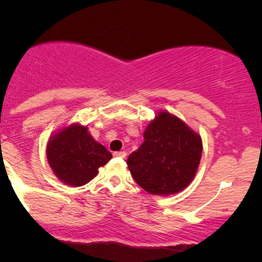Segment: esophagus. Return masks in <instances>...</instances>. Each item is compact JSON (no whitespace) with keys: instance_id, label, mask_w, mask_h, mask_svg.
<instances>
[{"instance_id":"esophagus-1","label":"esophagus","mask_w":262,"mask_h":262,"mask_svg":"<svg viewBox=\"0 0 262 262\" xmlns=\"http://www.w3.org/2000/svg\"><path fill=\"white\" fill-rule=\"evenodd\" d=\"M115 157H119V158H124L126 156L125 152H123V150H119V152H115L114 153Z\"/></svg>"}]
</instances>
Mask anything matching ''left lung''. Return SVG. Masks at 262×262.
Instances as JSON below:
<instances>
[{"label":"left lung","instance_id":"1","mask_svg":"<svg viewBox=\"0 0 262 262\" xmlns=\"http://www.w3.org/2000/svg\"><path fill=\"white\" fill-rule=\"evenodd\" d=\"M144 142L126 160L137 184L153 195L176 194L194 179L202 138L178 116L161 112L144 130Z\"/></svg>","mask_w":262,"mask_h":262}]
</instances>
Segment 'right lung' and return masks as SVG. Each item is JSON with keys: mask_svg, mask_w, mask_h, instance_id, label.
Instances as JSON below:
<instances>
[{"mask_svg": "<svg viewBox=\"0 0 262 262\" xmlns=\"http://www.w3.org/2000/svg\"><path fill=\"white\" fill-rule=\"evenodd\" d=\"M112 157L106 148L92 138L87 126L80 124L66 126L50 137L47 147L53 172L71 186H82L91 181Z\"/></svg>", "mask_w": 262, "mask_h": 262, "instance_id": "1", "label": "right lung"}]
</instances>
